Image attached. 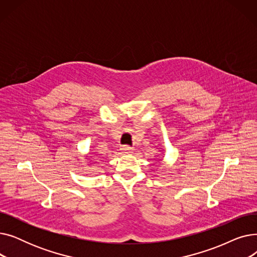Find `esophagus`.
I'll use <instances>...</instances> for the list:
<instances>
[{"mask_svg":"<svg viewBox=\"0 0 257 257\" xmlns=\"http://www.w3.org/2000/svg\"><path fill=\"white\" fill-rule=\"evenodd\" d=\"M120 150L123 151V153H125V154H131V153L133 152V148H130V147H123Z\"/></svg>","mask_w":257,"mask_h":257,"instance_id":"34e87169","label":"esophagus"}]
</instances>
